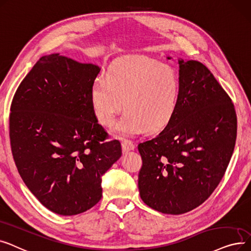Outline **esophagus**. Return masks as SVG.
<instances>
[{
    "label": "esophagus",
    "mask_w": 251,
    "mask_h": 251,
    "mask_svg": "<svg viewBox=\"0 0 251 251\" xmlns=\"http://www.w3.org/2000/svg\"><path fill=\"white\" fill-rule=\"evenodd\" d=\"M122 147H123V151L124 152H127L129 150H134L135 145L132 141H128V140H125L122 143Z\"/></svg>",
    "instance_id": "esophagus-1"
}]
</instances>
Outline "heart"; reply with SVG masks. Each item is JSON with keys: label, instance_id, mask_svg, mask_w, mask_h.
<instances>
[{"label": "heart", "instance_id": "b5f03b06", "mask_svg": "<svg viewBox=\"0 0 251 251\" xmlns=\"http://www.w3.org/2000/svg\"><path fill=\"white\" fill-rule=\"evenodd\" d=\"M181 83L176 71L149 58L133 57L112 62L106 78L91 89L93 110L99 123L111 126L123 105L126 110L115 126L122 136L157 132L173 118Z\"/></svg>", "mask_w": 251, "mask_h": 251}]
</instances>
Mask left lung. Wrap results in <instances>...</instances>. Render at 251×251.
Wrapping results in <instances>:
<instances>
[{
    "instance_id": "obj_1",
    "label": "left lung",
    "mask_w": 251,
    "mask_h": 251,
    "mask_svg": "<svg viewBox=\"0 0 251 251\" xmlns=\"http://www.w3.org/2000/svg\"><path fill=\"white\" fill-rule=\"evenodd\" d=\"M178 65L181 90L173 118L156 137L138 145L140 196L168 214L188 212L211 195L237 137L232 100L209 69L195 60L178 59Z\"/></svg>"
}]
</instances>
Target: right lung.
I'll return each mask as SVG.
<instances>
[{
    "mask_svg": "<svg viewBox=\"0 0 251 251\" xmlns=\"http://www.w3.org/2000/svg\"><path fill=\"white\" fill-rule=\"evenodd\" d=\"M99 66L43 56L18 87L9 118L18 173L49 210L75 216L102 197V176L122 156L98 124L91 89Z\"/></svg>",
    "mask_w": 251,
    "mask_h": 251,
    "instance_id": "obj_1",
    "label": "right lung"
}]
</instances>
